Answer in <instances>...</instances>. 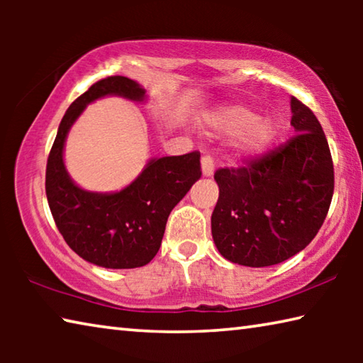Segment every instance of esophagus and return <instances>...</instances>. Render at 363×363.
Returning a JSON list of instances; mask_svg holds the SVG:
<instances>
[{
    "mask_svg": "<svg viewBox=\"0 0 363 363\" xmlns=\"http://www.w3.org/2000/svg\"><path fill=\"white\" fill-rule=\"evenodd\" d=\"M201 171H203V176L210 177L214 173V158L211 155H203L201 157Z\"/></svg>",
    "mask_w": 363,
    "mask_h": 363,
    "instance_id": "obj_1",
    "label": "esophagus"
}]
</instances>
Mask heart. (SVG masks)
<instances>
[{
	"label": "heart",
	"mask_w": 363,
	"mask_h": 363,
	"mask_svg": "<svg viewBox=\"0 0 363 363\" xmlns=\"http://www.w3.org/2000/svg\"><path fill=\"white\" fill-rule=\"evenodd\" d=\"M208 123L213 130L237 134V150L243 155H255L272 144L279 133V123L272 116H259L248 106H232L211 113Z\"/></svg>",
	"instance_id": "b5f03b06"
}]
</instances>
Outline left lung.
Returning <instances> with one entry per match:
<instances>
[{"mask_svg":"<svg viewBox=\"0 0 363 363\" xmlns=\"http://www.w3.org/2000/svg\"><path fill=\"white\" fill-rule=\"evenodd\" d=\"M296 134L238 168L214 173L219 199L211 233L230 262L267 267L284 262L320 230L335 190L330 147L312 110L291 97Z\"/></svg>","mask_w":363,"mask_h":363,"instance_id":"obj_1","label":"left lung"}]
</instances>
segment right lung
Instances as JSON below:
<instances>
[{"label":"right lung","instance_id":"1","mask_svg":"<svg viewBox=\"0 0 363 363\" xmlns=\"http://www.w3.org/2000/svg\"><path fill=\"white\" fill-rule=\"evenodd\" d=\"M104 96L140 102L145 91L133 79L115 75L99 79L73 101L48 157V203L64 240L84 261L107 269L143 267L158 253L171 210L201 177L200 152L150 160L120 192L79 189L64 164L65 138L84 107Z\"/></svg>","mask_w":363,"mask_h":363}]
</instances>
